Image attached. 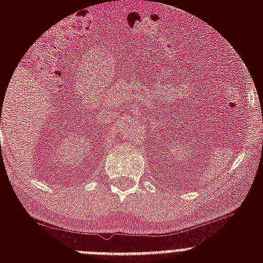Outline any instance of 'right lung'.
Returning <instances> with one entry per match:
<instances>
[{"instance_id":"1","label":"right lung","mask_w":263,"mask_h":263,"mask_svg":"<svg viewBox=\"0 0 263 263\" xmlns=\"http://www.w3.org/2000/svg\"><path fill=\"white\" fill-rule=\"evenodd\" d=\"M0 122H1V120H0Z\"/></svg>"}]
</instances>
